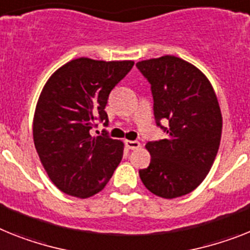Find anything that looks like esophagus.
Here are the masks:
<instances>
[{
  "mask_svg": "<svg viewBox=\"0 0 250 250\" xmlns=\"http://www.w3.org/2000/svg\"><path fill=\"white\" fill-rule=\"evenodd\" d=\"M125 146L129 148V150H136V148L141 147V144L138 141H131V140H127L125 141Z\"/></svg>",
  "mask_w": 250,
  "mask_h": 250,
  "instance_id": "esophagus-1",
  "label": "esophagus"
}]
</instances>
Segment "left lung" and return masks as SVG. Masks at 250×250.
<instances>
[{"label":"left lung","instance_id":"obj_1","mask_svg":"<svg viewBox=\"0 0 250 250\" xmlns=\"http://www.w3.org/2000/svg\"><path fill=\"white\" fill-rule=\"evenodd\" d=\"M136 66L151 83L155 121L167 135L146 144L150 165L138 174L156 196L182 197L202 183L219 151L222 117L215 90L196 66L175 56Z\"/></svg>","mask_w":250,"mask_h":250}]
</instances>
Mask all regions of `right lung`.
<instances>
[{"instance_id":"1","label":"right lung","mask_w":250,"mask_h":250,"mask_svg":"<svg viewBox=\"0 0 250 250\" xmlns=\"http://www.w3.org/2000/svg\"><path fill=\"white\" fill-rule=\"evenodd\" d=\"M133 61L76 58L49 77L33 121L37 152L49 179L66 194L87 198L106 186L125 145L106 133L93 136L96 122L108 125L109 94Z\"/></svg>"}]
</instances>
